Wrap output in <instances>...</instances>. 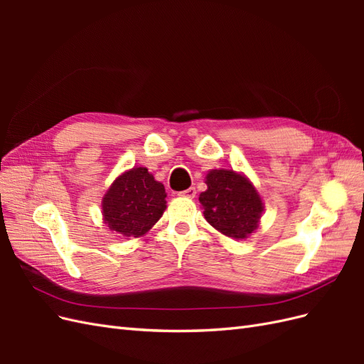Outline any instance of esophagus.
Listing matches in <instances>:
<instances>
[{
	"label": "esophagus",
	"mask_w": 364,
	"mask_h": 364,
	"mask_svg": "<svg viewBox=\"0 0 364 364\" xmlns=\"http://www.w3.org/2000/svg\"><path fill=\"white\" fill-rule=\"evenodd\" d=\"M181 194H182V196H186V197H190V199H194V197H196V188H194V186H190L188 190L182 191Z\"/></svg>",
	"instance_id": "obj_1"
}]
</instances>
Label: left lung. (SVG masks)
I'll use <instances>...</instances> for the list:
<instances>
[{"mask_svg": "<svg viewBox=\"0 0 364 364\" xmlns=\"http://www.w3.org/2000/svg\"><path fill=\"white\" fill-rule=\"evenodd\" d=\"M206 185L199 200L206 222L218 232L241 240L258 228L262 202L245 176L232 170H213L206 176Z\"/></svg>", "mask_w": 364, "mask_h": 364, "instance_id": "1", "label": "left lung"}]
</instances>
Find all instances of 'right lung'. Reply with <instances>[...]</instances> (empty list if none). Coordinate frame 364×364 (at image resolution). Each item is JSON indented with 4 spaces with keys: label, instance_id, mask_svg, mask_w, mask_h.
I'll return each mask as SVG.
<instances>
[{
    "label": "right lung",
    "instance_id": "obj_1",
    "mask_svg": "<svg viewBox=\"0 0 364 364\" xmlns=\"http://www.w3.org/2000/svg\"><path fill=\"white\" fill-rule=\"evenodd\" d=\"M164 185L144 167L121 174L103 197V217L109 229L124 237H141L162 217Z\"/></svg>",
    "mask_w": 364,
    "mask_h": 364
}]
</instances>
